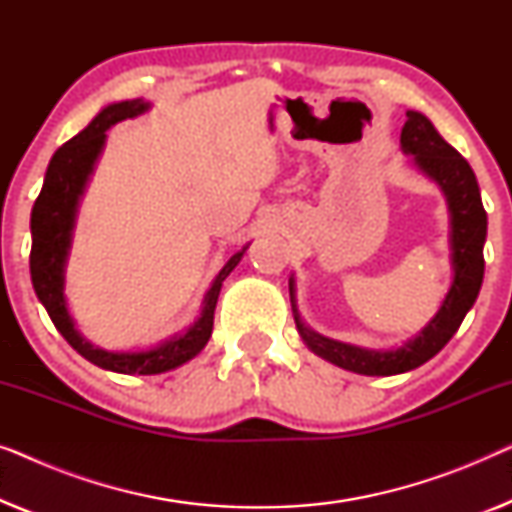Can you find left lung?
Instances as JSON below:
<instances>
[{
    "mask_svg": "<svg viewBox=\"0 0 512 512\" xmlns=\"http://www.w3.org/2000/svg\"><path fill=\"white\" fill-rule=\"evenodd\" d=\"M408 121L401 130V149L412 156L419 170L426 177L436 181L440 191L447 198L450 209V249H452V286L429 324L419 331L415 338L403 342L396 349H366L347 345V342L324 338L314 333L305 321L300 319L296 307V284L289 279L291 307L296 328L305 345L319 354L321 359L335 363V366L352 370L359 375L387 377L415 370L433 359L443 349L454 333L459 331L466 312L471 310L478 298L482 275H485V247L487 237V212L482 207L478 179L457 149H452L433 123L419 111H408Z\"/></svg>",
    "mask_w": 512,
    "mask_h": 512,
    "instance_id": "8db88e82",
    "label": "left lung"
}]
</instances>
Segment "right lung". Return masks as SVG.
<instances>
[{"label":"right lung","mask_w":512,"mask_h":512,"mask_svg":"<svg viewBox=\"0 0 512 512\" xmlns=\"http://www.w3.org/2000/svg\"><path fill=\"white\" fill-rule=\"evenodd\" d=\"M151 104L144 100H125L104 107L79 135L62 144L58 151L53 153L51 163H48L44 186L37 202L32 207V251H30V275L32 286L41 305L46 307L48 317L55 324V328L62 333L69 345L79 352L83 359H88L95 366L111 373L123 375H158L167 373V370L184 366L193 356L202 352L207 340L212 338L214 326V310L216 300H219L221 284L235 265L242 261L244 251L242 247L237 254H233L226 261V265L219 270V275L209 286L205 303H202V312L198 321L184 333L172 335L170 340L160 342V345L151 349H142V352H107L100 349L83 338L76 331L72 314L67 310L65 298V265L69 256V247H72V233L76 223V212H79V200L90 174L95 170L97 158L107 142V130L111 125L125 121V118H135L144 114Z\"/></svg>","instance_id":"add662e5"}]
</instances>
